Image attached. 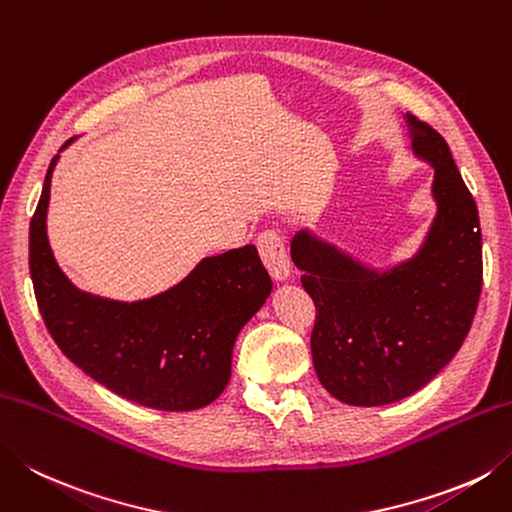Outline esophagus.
<instances>
[{
	"label": "esophagus",
	"instance_id": "esophagus-1",
	"mask_svg": "<svg viewBox=\"0 0 512 512\" xmlns=\"http://www.w3.org/2000/svg\"><path fill=\"white\" fill-rule=\"evenodd\" d=\"M257 250H259V257H262V262L268 268L270 277L277 279V282H286L290 277V262H288L282 237H279L277 230H264V233H259Z\"/></svg>",
	"mask_w": 512,
	"mask_h": 512
}]
</instances>
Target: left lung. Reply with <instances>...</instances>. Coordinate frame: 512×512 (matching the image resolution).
Returning <instances> with one entry per match:
<instances>
[{
	"label": "left lung",
	"instance_id": "8db88e82",
	"mask_svg": "<svg viewBox=\"0 0 512 512\" xmlns=\"http://www.w3.org/2000/svg\"><path fill=\"white\" fill-rule=\"evenodd\" d=\"M413 153L435 168L437 215L408 262L375 270L308 230L290 242L315 302L310 350L319 382L339 402L384 406L437 377L462 348L482 293L477 204L437 130L406 113Z\"/></svg>",
	"mask_w": 512,
	"mask_h": 512
}]
</instances>
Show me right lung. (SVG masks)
Masks as SVG:
<instances>
[{
	"label": "right lung",
	"mask_w": 512,
	"mask_h": 512,
	"mask_svg": "<svg viewBox=\"0 0 512 512\" xmlns=\"http://www.w3.org/2000/svg\"><path fill=\"white\" fill-rule=\"evenodd\" d=\"M57 159L48 166L28 242L30 277L50 337L70 362L128 402L155 410L215 402L230 379L239 330L273 288L257 248L206 257L177 286L142 302L84 293L57 266L46 235Z\"/></svg>",
	"instance_id": "obj_1"
}]
</instances>
